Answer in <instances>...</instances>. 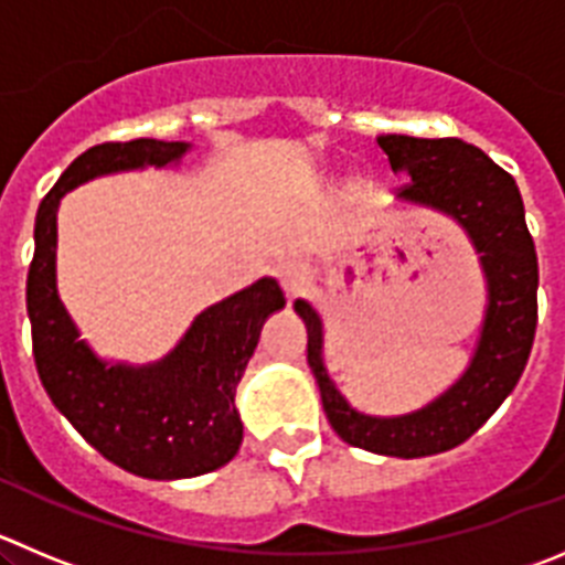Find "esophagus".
I'll list each match as a JSON object with an SVG mask.
<instances>
[{"label": "esophagus", "mask_w": 565, "mask_h": 565, "mask_svg": "<svg viewBox=\"0 0 565 565\" xmlns=\"http://www.w3.org/2000/svg\"><path fill=\"white\" fill-rule=\"evenodd\" d=\"M276 278L281 281L287 298H298L303 295V289L309 287V267L300 262V258H284L276 265Z\"/></svg>", "instance_id": "esophagus-1"}]
</instances>
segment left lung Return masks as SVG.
Listing matches in <instances>:
<instances>
[{
	"label": "left lung",
	"mask_w": 565,
	"mask_h": 565,
	"mask_svg": "<svg viewBox=\"0 0 565 565\" xmlns=\"http://www.w3.org/2000/svg\"><path fill=\"white\" fill-rule=\"evenodd\" d=\"M393 172L409 183L398 200L455 220L479 253L484 318L477 345L451 387L407 415H365L345 402L323 362V320L309 300H295L307 323V360L318 379L331 429L356 449L384 457H429L466 443L513 393L530 360L537 326V256L513 175L460 139L379 136Z\"/></svg>",
	"instance_id": "1"
}]
</instances>
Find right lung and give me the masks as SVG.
I'll return each instance as SVG.
<instances>
[{"instance_id":"add662e5","label":"right lung","mask_w":565,"mask_h":565,"mask_svg":"<svg viewBox=\"0 0 565 565\" xmlns=\"http://www.w3.org/2000/svg\"><path fill=\"white\" fill-rule=\"evenodd\" d=\"M189 141H105L57 178L35 217L28 315L41 384L61 415L114 466L145 479H189L217 471L242 446L234 395L262 326L284 309L276 278H258L192 320L170 354L147 365L108 362L81 340L57 295V205L81 183L114 172L172 167Z\"/></svg>"}]
</instances>
